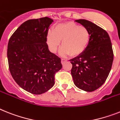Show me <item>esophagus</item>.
Masks as SVG:
<instances>
[{"label":"esophagus","mask_w":120,"mask_h":120,"mask_svg":"<svg viewBox=\"0 0 120 120\" xmlns=\"http://www.w3.org/2000/svg\"><path fill=\"white\" fill-rule=\"evenodd\" d=\"M61 60H62V65H63V64H64V63H65V62H66V61H67V60H66V59H65V58H62V59H61Z\"/></svg>","instance_id":"obj_1"}]
</instances>
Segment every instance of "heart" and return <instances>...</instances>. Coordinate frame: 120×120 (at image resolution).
I'll return each mask as SVG.
<instances>
[{"instance_id":"b5f03b06","label":"heart","mask_w":120,"mask_h":120,"mask_svg":"<svg viewBox=\"0 0 120 120\" xmlns=\"http://www.w3.org/2000/svg\"><path fill=\"white\" fill-rule=\"evenodd\" d=\"M90 40V33L88 29L73 22L57 24L53 30L48 32L47 36V42L51 51L55 52L62 41L60 54H69L72 57L82 54L88 46Z\"/></svg>"}]
</instances>
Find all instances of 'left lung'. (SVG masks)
<instances>
[{
	"label": "left lung",
	"mask_w": 120,
	"mask_h": 120,
	"mask_svg": "<svg viewBox=\"0 0 120 120\" xmlns=\"http://www.w3.org/2000/svg\"><path fill=\"white\" fill-rule=\"evenodd\" d=\"M88 29L90 40L84 52L69 60L72 65L71 75L77 87L93 91L102 86L111 70L113 52L107 32L85 19L75 20Z\"/></svg>",
	"instance_id": "obj_1"
}]
</instances>
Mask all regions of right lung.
Here are the masks:
<instances>
[{
	"mask_svg": "<svg viewBox=\"0 0 120 120\" xmlns=\"http://www.w3.org/2000/svg\"><path fill=\"white\" fill-rule=\"evenodd\" d=\"M48 17L30 19L22 24L8 44L9 69L15 82L26 91L41 94L55 83V74L62 69L61 59L49 51L46 43Z\"/></svg>",
	"mask_w": 120,
	"mask_h": 120,
	"instance_id": "right-lung-1",
	"label": "right lung"
}]
</instances>
